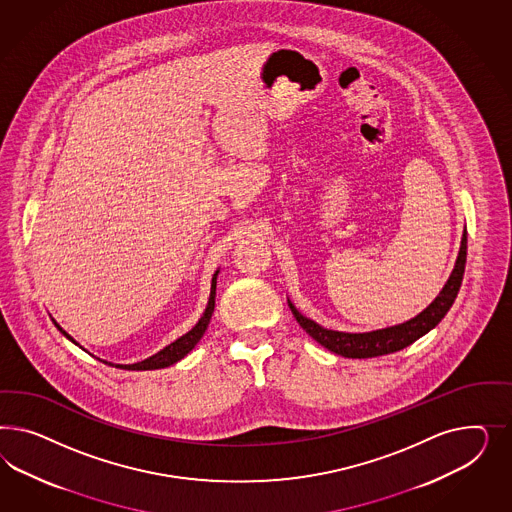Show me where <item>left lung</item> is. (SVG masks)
Masks as SVG:
<instances>
[{
    "instance_id": "1",
    "label": "left lung",
    "mask_w": 512,
    "mask_h": 512,
    "mask_svg": "<svg viewBox=\"0 0 512 512\" xmlns=\"http://www.w3.org/2000/svg\"><path fill=\"white\" fill-rule=\"evenodd\" d=\"M465 257H467V233L464 231L456 263H454L447 283L439 291V295L435 296L434 302L428 308L420 311L419 315H415L413 319L400 323V325L387 326V328H379L372 332L330 330V328H325L308 317H304L300 311L296 310L295 304L291 300H287V302H289V308L293 311L298 325L302 326L313 340L321 343L328 351L345 358H372L390 355V353L402 351L407 345L415 343L441 323V319L447 315V311L454 304L458 291H460V285L464 279Z\"/></svg>"
}]
</instances>
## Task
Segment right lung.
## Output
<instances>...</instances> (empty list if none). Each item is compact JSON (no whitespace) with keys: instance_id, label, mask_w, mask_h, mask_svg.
Segmentation results:
<instances>
[{"instance_id":"1","label":"right lung","mask_w":512,"mask_h":512,"mask_svg":"<svg viewBox=\"0 0 512 512\" xmlns=\"http://www.w3.org/2000/svg\"><path fill=\"white\" fill-rule=\"evenodd\" d=\"M217 274H219V268H217L216 272H214V276H212L210 298H208L206 308L202 311L201 319H199V321H197V325L193 326V328H191L189 332H186L184 336H180L178 340L172 341V343H169L167 347H163L161 351H157V353L152 355V357L144 358V360L135 362V364H112V362H107V360H103V362H105V364H109V366H116V368L133 370V372H142V370H159V368H167V366H172V364H176L178 360H182V358L186 357L187 353H191V351L195 349V345L201 341L202 336H204V332H206V328H208V323H210V319H212V313H214V308H216ZM52 323L56 325V328L62 332L63 336H65L67 340L73 341L75 345H78L77 341L73 340V338L63 330L62 326L58 325V323L54 321V319H52Z\"/></svg>"}]
</instances>
